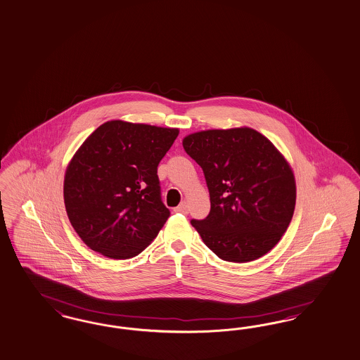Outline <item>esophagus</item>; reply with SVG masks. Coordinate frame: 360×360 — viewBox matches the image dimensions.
I'll list each match as a JSON object with an SVG mask.
<instances>
[{"label": "esophagus", "mask_w": 360, "mask_h": 360, "mask_svg": "<svg viewBox=\"0 0 360 360\" xmlns=\"http://www.w3.org/2000/svg\"><path fill=\"white\" fill-rule=\"evenodd\" d=\"M176 212H181V214H187L188 212V205L187 202H182L178 207H175Z\"/></svg>", "instance_id": "1"}]
</instances>
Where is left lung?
<instances>
[{"instance_id": "obj_1", "label": "left lung", "mask_w": 360, "mask_h": 360, "mask_svg": "<svg viewBox=\"0 0 360 360\" xmlns=\"http://www.w3.org/2000/svg\"><path fill=\"white\" fill-rule=\"evenodd\" d=\"M182 145L202 167L210 193L207 218L191 221L205 245L236 263L273 250L297 200L295 176L285 155L248 126L197 131Z\"/></svg>"}]
</instances>
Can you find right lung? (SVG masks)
Returning <instances> with one entry per match:
<instances>
[{"label":"right lung","instance_id":"obj_1","mask_svg":"<svg viewBox=\"0 0 360 360\" xmlns=\"http://www.w3.org/2000/svg\"><path fill=\"white\" fill-rule=\"evenodd\" d=\"M178 134L176 127L112 120L84 141L66 167L63 200L87 248L127 259L158 236L170 211L157 167Z\"/></svg>","mask_w":360,"mask_h":360}]
</instances>
